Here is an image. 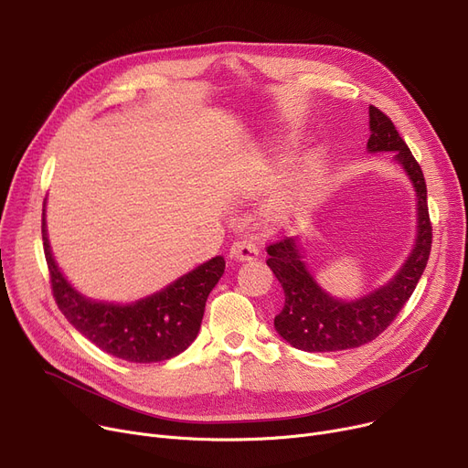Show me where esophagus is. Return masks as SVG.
<instances>
[{"label":"esophagus","mask_w":468,"mask_h":468,"mask_svg":"<svg viewBox=\"0 0 468 468\" xmlns=\"http://www.w3.org/2000/svg\"><path fill=\"white\" fill-rule=\"evenodd\" d=\"M258 256H260L258 247L252 240H247V239L233 242V247L229 250V258L235 260V261H252Z\"/></svg>","instance_id":"esophagus-1"}]
</instances>
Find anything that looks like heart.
I'll return each mask as SVG.
<instances>
[{
    "mask_svg": "<svg viewBox=\"0 0 468 468\" xmlns=\"http://www.w3.org/2000/svg\"><path fill=\"white\" fill-rule=\"evenodd\" d=\"M284 161H286L284 154H277V157L273 161H269V170L263 172V175H260L249 186V189L261 191L263 187L277 182V178L282 172ZM323 175H324V159L318 154L302 161L298 165V168L292 172V176L286 184V189L277 197L271 205H269L267 216L279 221V224H282V221L292 219L293 216L305 212L311 207L318 187H321Z\"/></svg>",
    "mask_w": 468,
    "mask_h": 468,
    "instance_id": "obj_1",
    "label": "heart"
}]
</instances>
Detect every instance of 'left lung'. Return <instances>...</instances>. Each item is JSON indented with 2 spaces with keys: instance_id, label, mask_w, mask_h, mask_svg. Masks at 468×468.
Listing matches in <instances>:
<instances>
[{
  "instance_id": "left-lung-1",
  "label": "left lung",
  "mask_w": 468,
  "mask_h": 468,
  "mask_svg": "<svg viewBox=\"0 0 468 468\" xmlns=\"http://www.w3.org/2000/svg\"><path fill=\"white\" fill-rule=\"evenodd\" d=\"M370 154L390 152L415 191V242L399 271L383 286L355 300H337L318 284L305 263L303 244L286 237L267 247V265L284 290V307L275 316V330L292 347L307 353L355 349L376 339L395 321L420 282L431 254L432 228L427 207V184L421 166L400 138L392 121L370 106Z\"/></svg>"
}]
</instances>
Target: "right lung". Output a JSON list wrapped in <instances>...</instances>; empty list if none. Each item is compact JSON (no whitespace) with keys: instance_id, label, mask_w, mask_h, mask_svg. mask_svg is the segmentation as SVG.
Wrapping results in <instances>:
<instances>
[{"instance_id":"obj_1","label":"right lung","mask_w":468,"mask_h":468,"mask_svg":"<svg viewBox=\"0 0 468 468\" xmlns=\"http://www.w3.org/2000/svg\"><path fill=\"white\" fill-rule=\"evenodd\" d=\"M41 233L58 309L98 349L127 362L150 364L184 353L199 334L208 293L226 269L224 256H216L133 303L98 302L83 296L60 271L48 244L45 205Z\"/></svg>"}]
</instances>
